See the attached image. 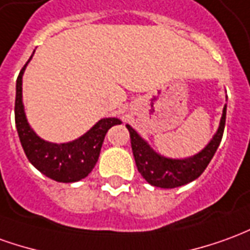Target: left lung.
Wrapping results in <instances>:
<instances>
[{
  "label": "left lung",
  "mask_w": 250,
  "mask_h": 250,
  "mask_svg": "<svg viewBox=\"0 0 250 250\" xmlns=\"http://www.w3.org/2000/svg\"><path fill=\"white\" fill-rule=\"evenodd\" d=\"M226 123V105L223 108L222 119L219 128L216 131L211 142L199 154L186 160H172L157 154L154 150L138 135L132 127L127 125L130 131L131 147L135 158L138 172L149 184L160 188H176L191 183L203 173L204 169L210 164L211 158L215 154L219 143L222 141L223 130Z\"/></svg>",
  "instance_id": "1"
}]
</instances>
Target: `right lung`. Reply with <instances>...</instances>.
<instances>
[{
  "label": "right lung",
  "mask_w": 250,
  "mask_h": 250,
  "mask_svg": "<svg viewBox=\"0 0 250 250\" xmlns=\"http://www.w3.org/2000/svg\"><path fill=\"white\" fill-rule=\"evenodd\" d=\"M27 63L24 64L16 81L15 101L16 128L19 132L24 153L29 162L39 172L55 181L74 183L78 180L85 179L92 172V169L95 167L96 162L99 160L101 146L107 131L112 125H120L122 122L116 118L101 119L86 134H83V137L69 143L58 145V143L43 141L29 127L22 107V73Z\"/></svg>",
  "instance_id": "add662e5"
}]
</instances>
